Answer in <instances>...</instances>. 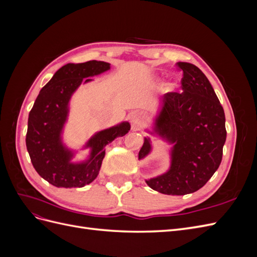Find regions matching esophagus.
I'll use <instances>...</instances> for the list:
<instances>
[{
    "mask_svg": "<svg viewBox=\"0 0 257 257\" xmlns=\"http://www.w3.org/2000/svg\"><path fill=\"white\" fill-rule=\"evenodd\" d=\"M131 123H132V127H133L134 131L141 130V127L144 124V115L138 111L133 112L131 114Z\"/></svg>",
    "mask_w": 257,
    "mask_h": 257,
    "instance_id": "34e87169",
    "label": "esophagus"
}]
</instances>
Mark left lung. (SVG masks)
Returning a JSON list of instances; mask_svg holds the SVG:
<instances>
[{
  "label": "left lung",
  "mask_w": 257,
  "mask_h": 257,
  "mask_svg": "<svg viewBox=\"0 0 257 257\" xmlns=\"http://www.w3.org/2000/svg\"><path fill=\"white\" fill-rule=\"evenodd\" d=\"M182 93L160 97L151 126L145 131L172 146L167 150L169 167L146 183L166 195H185L198 191L219 168L226 141L224 109L206 75L194 64L179 62ZM153 151L146 136L138 153L142 161Z\"/></svg>",
  "instance_id": "1"
}]
</instances>
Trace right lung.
<instances>
[{
  "label": "right lung",
  "mask_w": 257,
  "mask_h": 257,
  "mask_svg": "<svg viewBox=\"0 0 257 257\" xmlns=\"http://www.w3.org/2000/svg\"><path fill=\"white\" fill-rule=\"evenodd\" d=\"M109 69L110 63L95 60L62 66L40 91L29 113L26 144L31 162L37 174L57 188H82L91 183L99 174L105 147L131 130L130 123L122 121L96 132L80 148L89 149L82 161H74L78 151L63 141L74 93L81 83H89L92 77Z\"/></svg>",
  "instance_id": "right-lung-1"
}]
</instances>
